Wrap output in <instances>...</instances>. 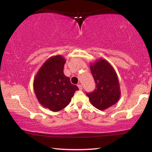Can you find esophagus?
<instances>
[{
  "mask_svg": "<svg viewBox=\"0 0 152 152\" xmlns=\"http://www.w3.org/2000/svg\"><path fill=\"white\" fill-rule=\"evenodd\" d=\"M78 87L79 90H82V85H81L80 84H78Z\"/></svg>",
  "mask_w": 152,
  "mask_h": 152,
  "instance_id": "obj_1",
  "label": "esophagus"
}]
</instances>
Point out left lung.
<instances>
[{"mask_svg": "<svg viewBox=\"0 0 152 152\" xmlns=\"http://www.w3.org/2000/svg\"><path fill=\"white\" fill-rule=\"evenodd\" d=\"M90 66L96 83V89L91 93H86V95L95 108L104 110L119 100V78L113 67L104 59L100 58L91 63Z\"/></svg>", "mask_w": 152, "mask_h": 152, "instance_id": "obj_1", "label": "left lung"}]
</instances>
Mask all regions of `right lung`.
Wrapping results in <instances>:
<instances>
[{"mask_svg":"<svg viewBox=\"0 0 152 152\" xmlns=\"http://www.w3.org/2000/svg\"><path fill=\"white\" fill-rule=\"evenodd\" d=\"M66 60L62 56L50 58L38 70L33 81L36 98L39 103L51 111L57 112L70 103L78 86L64 74Z\"/></svg>","mask_w":152,"mask_h":152,"instance_id":"1","label":"right lung"}]
</instances>
